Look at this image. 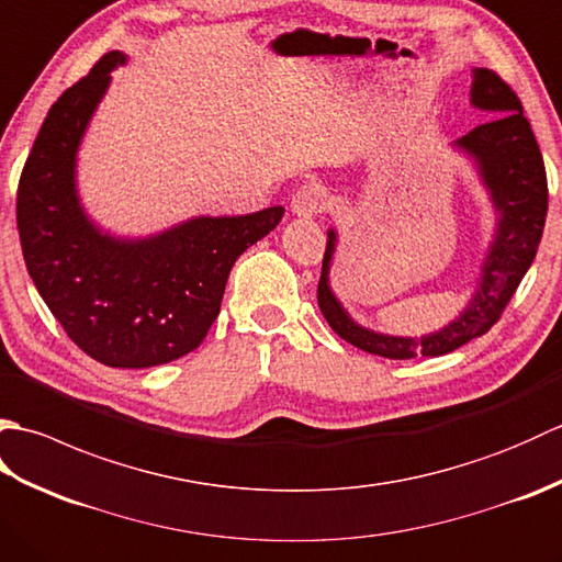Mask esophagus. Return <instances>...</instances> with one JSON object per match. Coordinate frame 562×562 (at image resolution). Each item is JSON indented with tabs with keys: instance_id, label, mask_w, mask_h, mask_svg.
I'll return each mask as SVG.
<instances>
[{
	"instance_id": "34e87169",
	"label": "esophagus",
	"mask_w": 562,
	"mask_h": 562,
	"mask_svg": "<svg viewBox=\"0 0 562 562\" xmlns=\"http://www.w3.org/2000/svg\"><path fill=\"white\" fill-rule=\"evenodd\" d=\"M330 205V195L324 186L318 183H304L296 193L292 195V212L296 217H316V214L324 212Z\"/></svg>"
}]
</instances>
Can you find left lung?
Returning a JSON list of instances; mask_svg holds the SVG:
<instances>
[{
	"instance_id": "left-lung-1",
	"label": "left lung",
	"mask_w": 562,
	"mask_h": 562,
	"mask_svg": "<svg viewBox=\"0 0 562 562\" xmlns=\"http://www.w3.org/2000/svg\"><path fill=\"white\" fill-rule=\"evenodd\" d=\"M471 79V105L491 113V121L451 142V147L471 159L495 210V234L483 258L479 282L463 312L427 336H389V333L364 328L345 312L336 292L330 290V266L338 234L336 229H328L324 268L318 280V308L342 340L364 352L389 357V360H413L420 355L439 357L483 336L497 324L499 314L505 312L536 258L548 212L541 149L536 145L529 121L521 113L517 93L491 69L475 67Z\"/></svg>"
}]
</instances>
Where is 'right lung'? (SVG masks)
Wrapping results in <instances>:
<instances>
[{
    "mask_svg": "<svg viewBox=\"0 0 562 562\" xmlns=\"http://www.w3.org/2000/svg\"><path fill=\"white\" fill-rule=\"evenodd\" d=\"M127 63L103 55L47 111L23 166L16 224L35 290L67 336L105 367L145 369L195 350L220 314L236 258L280 224L274 205L238 217H190L149 236L103 232L81 207L83 133Z\"/></svg>",
    "mask_w": 562,
    "mask_h": 562,
    "instance_id": "1",
    "label": "right lung"
}]
</instances>
